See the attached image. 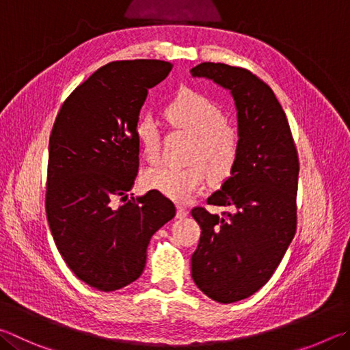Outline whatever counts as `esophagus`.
<instances>
[{
    "label": "esophagus",
    "instance_id": "esophagus-1",
    "mask_svg": "<svg viewBox=\"0 0 350 350\" xmlns=\"http://www.w3.org/2000/svg\"><path fill=\"white\" fill-rule=\"evenodd\" d=\"M177 211H176V217L177 219H185L187 215H188V211L183 206H180V205H177Z\"/></svg>",
    "mask_w": 350,
    "mask_h": 350
}]
</instances>
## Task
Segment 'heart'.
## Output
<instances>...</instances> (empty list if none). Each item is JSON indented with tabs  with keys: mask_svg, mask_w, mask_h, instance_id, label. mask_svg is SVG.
Segmentation results:
<instances>
[{
	"mask_svg": "<svg viewBox=\"0 0 350 350\" xmlns=\"http://www.w3.org/2000/svg\"><path fill=\"white\" fill-rule=\"evenodd\" d=\"M167 118L176 129H185L197 135L189 154L193 163L187 167L161 165L151 168L145 174V182L151 189L171 200L188 202L205 188L208 171L214 179H224L231 173L240 151L239 135L226 124V114L220 105L193 90L183 92L171 100L167 107ZM136 137L147 161L157 162L162 145L159 120L151 114L139 119Z\"/></svg>",
	"mask_w": 350,
	"mask_h": 350,
	"instance_id": "1",
	"label": "heart"
}]
</instances>
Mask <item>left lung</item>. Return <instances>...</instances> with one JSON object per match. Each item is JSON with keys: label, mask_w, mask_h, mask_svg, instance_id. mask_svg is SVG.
Instances as JSON below:
<instances>
[{"label": "left lung", "mask_w": 350, "mask_h": 350, "mask_svg": "<svg viewBox=\"0 0 350 350\" xmlns=\"http://www.w3.org/2000/svg\"><path fill=\"white\" fill-rule=\"evenodd\" d=\"M230 90L237 110L240 151L231 176L208 197L224 215L194 208L200 225L191 275L203 294L234 303L257 292L274 274L297 230L298 154L274 92L250 70L214 62L191 68Z\"/></svg>", "instance_id": "left-lung-1"}]
</instances>
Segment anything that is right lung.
Returning <instances> with one entry per match:
<instances>
[{
    "label": "right lung",
    "mask_w": 350,
    "mask_h": 350,
    "mask_svg": "<svg viewBox=\"0 0 350 350\" xmlns=\"http://www.w3.org/2000/svg\"><path fill=\"white\" fill-rule=\"evenodd\" d=\"M171 68L159 59L98 68L66 99L50 135V231L73 274L98 291L137 280L150 239L176 215L174 203L156 189L129 199L139 170V113L148 88Z\"/></svg>",
    "instance_id": "1"
}]
</instances>
